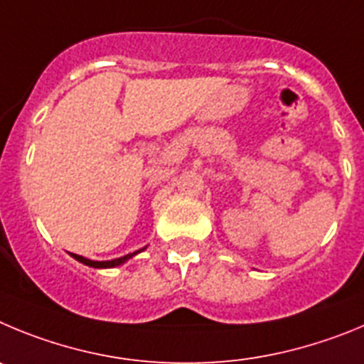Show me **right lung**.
<instances>
[{"instance_id": "add662e5", "label": "right lung", "mask_w": 364, "mask_h": 364, "mask_svg": "<svg viewBox=\"0 0 364 364\" xmlns=\"http://www.w3.org/2000/svg\"><path fill=\"white\" fill-rule=\"evenodd\" d=\"M143 250V248H141ZM139 252V250H137ZM137 252H134V254H129V255H123V257H117V259H112V261H90L87 259V257H83V255H77V254H72V257L77 261H81L83 264H87V267H94V268H112V267H117V264L125 263L127 259H130L132 255H136Z\"/></svg>"}]
</instances>
